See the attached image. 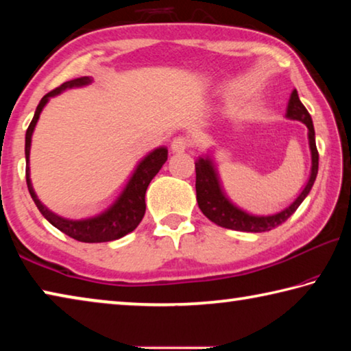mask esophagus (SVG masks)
Here are the masks:
<instances>
[{
	"instance_id": "1",
	"label": "esophagus",
	"mask_w": 351,
	"mask_h": 351,
	"mask_svg": "<svg viewBox=\"0 0 351 351\" xmlns=\"http://www.w3.org/2000/svg\"><path fill=\"white\" fill-rule=\"evenodd\" d=\"M189 147H190V141L186 139V138H182V136H178V138L171 141V152H173V153L186 152Z\"/></svg>"
}]
</instances>
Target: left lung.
Returning <instances> with one entry per match:
<instances>
[{"instance_id": "obj_1", "label": "left lung", "mask_w": 351, "mask_h": 351, "mask_svg": "<svg viewBox=\"0 0 351 351\" xmlns=\"http://www.w3.org/2000/svg\"><path fill=\"white\" fill-rule=\"evenodd\" d=\"M287 117L293 119V121L304 122L308 128V141H310V150H311V175L308 180L305 189L302 193L295 198V201L287 209L274 213V215L268 217H255L249 215L245 210L239 209L230 201L226 198L223 193L221 186H219V180L217 175V170L213 167L209 156L199 158L195 162V171H197V182H195V189H197V201L201 212L221 228L232 229V230H241V232H266L280 226L282 223L293 215L297 210V207L302 204V201L306 198L310 193L314 181L317 176L319 169V153L316 148V139H314V127L310 112L306 111L304 104L300 102L299 94L294 90L291 93L288 108H287Z\"/></svg>"}]
</instances>
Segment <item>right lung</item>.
<instances>
[{
    "label": "right lung",
    "mask_w": 351,
    "mask_h": 351,
    "mask_svg": "<svg viewBox=\"0 0 351 351\" xmlns=\"http://www.w3.org/2000/svg\"><path fill=\"white\" fill-rule=\"evenodd\" d=\"M91 82V77H79V79L64 82L60 86L56 88V90L47 93L46 96H43V99L40 100L37 110H35L32 122L29 123L26 132V182L35 206L38 207L41 215H43L52 226H56L58 230H62L63 234L69 235L71 239H74L77 241L104 243L122 239L123 235L133 232V230L138 228L145 213V192L148 184H150V181L156 176L158 171L161 170L165 161H167L169 152L165 147H159L152 153H148L139 162L138 167H136L133 176L130 178L125 189L122 190V193L119 195L112 206H110L108 209L97 217L86 219H66L56 215V213H52L49 209H46V206L41 204V201L37 198V195H35L31 184V176H29V153H31V139L34 128L37 125L40 112L45 108L47 100L57 96V94H60L62 91L68 90V88L86 86L90 85Z\"/></svg>",
    "instance_id": "add662e5"
}]
</instances>
